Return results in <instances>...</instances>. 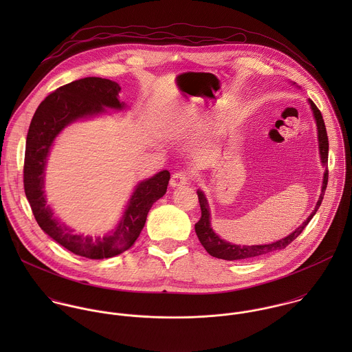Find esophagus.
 Masks as SVG:
<instances>
[{
    "instance_id": "esophagus-1",
    "label": "esophagus",
    "mask_w": 352,
    "mask_h": 352,
    "mask_svg": "<svg viewBox=\"0 0 352 352\" xmlns=\"http://www.w3.org/2000/svg\"><path fill=\"white\" fill-rule=\"evenodd\" d=\"M188 176L186 175V173H183V172H177V173H175L172 177H170V182H169V184H170V187L172 188H176V187H183V186H186V184H188Z\"/></svg>"
}]
</instances>
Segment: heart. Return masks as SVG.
<instances>
[{"mask_svg":"<svg viewBox=\"0 0 352 352\" xmlns=\"http://www.w3.org/2000/svg\"><path fill=\"white\" fill-rule=\"evenodd\" d=\"M199 126V120L197 116H191L187 122H186V127H198Z\"/></svg>","mask_w":352,"mask_h":352,"instance_id":"1","label":"heart"}]
</instances>
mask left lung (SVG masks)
<instances>
[{
  "label": "left lung",
  "mask_w": 352,
  "mask_h": 352,
  "mask_svg": "<svg viewBox=\"0 0 352 352\" xmlns=\"http://www.w3.org/2000/svg\"><path fill=\"white\" fill-rule=\"evenodd\" d=\"M296 84V82H294ZM310 104L314 120H316V126H317V138H318V151H320V158H321V164L325 168L324 172V177H322V186H321V194L320 198L316 203L314 210L311 211V214L306 218V221L300 225L293 233H290L287 237L280 239L275 243L271 244H261V245H237V244H232L228 243L225 240H222L211 228V215H210V206L208 201L204 195V192L201 190H198V198H199V204H201V217L198 221V223H195V232L197 236L201 241L203 248L208 252L211 256L217 257V258H223V260H251L254 257H261L274 252L285 250L290 243H293L300 234L302 230L306 228V225L310 222V219L313 218V215L317 212L318 207L321 206V201L324 199V192L327 190V184H328V151H329V145H328V135H327V129H325V123L322 119V115L320 112V109L316 107V104L313 101L307 100Z\"/></svg>",
  "instance_id": "1"
}]
</instances>
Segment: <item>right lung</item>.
<instances>
[{
  "label": "right lung",
  "instance_id": "right-lung-1",
  "mask_svg": "<svg viewBox=\"0 0 352 352\" xmlns=\"http://www.w3.org/2000/svg\"><path fill=\"white\" fill-rule=\"evenodd\" d=\"M118 82L87 77L54 91L38 107L27 134L24 158V190L41 229L54 241L87 258H108L127 251L142 232L151 206L162 198L170 179L161 170L135 186L115 229L105 236L77 234L67 228L47 204L45 194V170L52 144L69 124L107 113L105 108L122 111L126 104L119 100Z\"/></svg>",
  "mask_w": 352,
  "mask_h": 352
}]
</instances>
